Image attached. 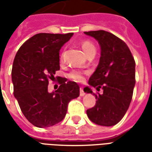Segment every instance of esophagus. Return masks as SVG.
<instances>
[{"label":"esophagus","instance_id":"1","mask_svg":"<svg viewBox=\"0 0 152 152\" xmlns=\"http://www.w3.org/2000/svg\"><path fill=\"white\" fill-rule=\"evenodd\" d=\"M80 95L81 96V97L85 95V92H84V89H83V88H80Z\"/></svg>","mask_w":152,"mask_h":152}]
</instances>
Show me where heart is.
Returning a JSON list of instances; mask_svg holds the SVG:
<instances>
[{
  "label": "heart",
  "instance_id": "obj_1",
  "mask_svg": "<svg viewBox=\"0 0 152 152\" xmlns=\"http://www.w3.org/2000/svg\"><path fill=\"white\" fill-rule=\"evenodd\" d=\"M80 46L82 48V50H84V52L86 53L87 56L89 57V55L92 54H95L96 48L95 45H94L93 42H91L89 40H85L81 41L80 43ZM63 53L61 54L60 59L63 60ZM68 77L70 79L73 80L74 81L76 82H83L85 80V76H84V72L81 71H78V70H73L71 72L68 74Z\"/></svg>",
  "mask_w": 152,
  "mask_h": 152
}]
</instances>
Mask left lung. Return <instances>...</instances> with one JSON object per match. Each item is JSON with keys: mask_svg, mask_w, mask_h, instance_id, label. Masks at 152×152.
Here are the masks:
<instances>
[{"mask_svg": "<svg viewBox=\"0 0 152 152\" xmlns=\"http://www.w3.org/2000/svg\"><path fill=\"white\" fill-rule=\"evenodd\" d=\"M94 37L101 46V56L95 72L89 80V86L102 89L103 93L94 94L89 87L84 91L95 96L96 103L86 111L94 124L112 126L120 122L129 107L135 86V61L124 41L111 32L85 31Z\"/></svg>", "mask_w": 152, "mask_h": 152, "instance_id": "left-lung-1", "label": "left lung"}]
</instances>
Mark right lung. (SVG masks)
<instances>
[{
	"label": "right lung",
	"mask_w": 152,
	"mask_h": 152,
	"mask_svg": "<svg viewBox=\"0 0 152 152\" xmlns=\"http://www.w3.org/2000/svg\"><path fill=\"white\" fill-rule=\"evenodd\" d=\"M73 33H38L23 44L12 66L14 95L23 114L39 128L53 126L65 117L71 100L80 95L79 86L60 78L56 91L48 92L49 80L60 69L59 50ZM58 78V77H56Z\"/></svg>",
	"instance_id": "1"
}]
</instances>
